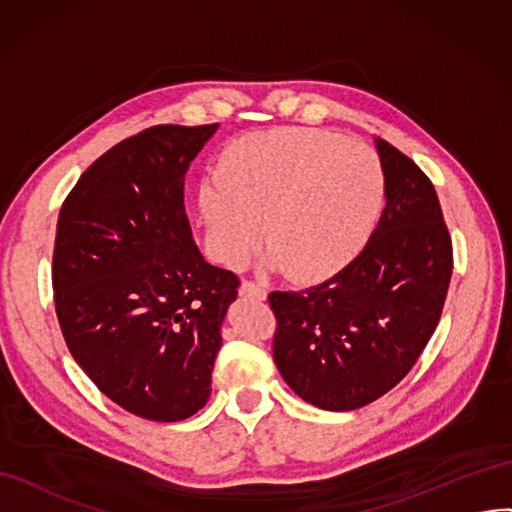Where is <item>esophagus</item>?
Returning <instances> with one entry per match:
<instances>
[{
	"label": "esophagus",
	"mask_w": 512,
	"mask_h": 512,
	"mask_svg": "<svg viewBox=\"0 0 512 512\" xmlns=\"http://www.w3.org/2000/svg\"><path fill=\"white\" fill-rule=\"evenodd\" d=\"M241 295L262 301V299H267V288L262 286V284L252 282V280H243V284H241Z\"/></svg>",
	"instance_id": "1"
}]
</instances>
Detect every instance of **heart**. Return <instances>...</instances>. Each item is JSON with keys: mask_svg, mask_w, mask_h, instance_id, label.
Segmentation results:
<instances>
[{"mask_svg": "<svg viewBox=\"0 0 512 512\" xmlns=\"http://www.w3.org/2000/svg\"><path fill=\"white\" fill-rule=\"evenodd\" d=\"M383 163L368 144L308 127L254 133L228 148L202 213L215 254L239 265L260 241L301 282L325 280L362 250L383 209Z\"/></svg>", "mask_w": 512, "mask_h": 512, "instance_id": "heart-1", "label": "heart"}]
</instances>
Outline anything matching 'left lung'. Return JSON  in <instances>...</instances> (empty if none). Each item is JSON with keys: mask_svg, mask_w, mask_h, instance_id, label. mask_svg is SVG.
<instances>
[{"mask_svg": "<svg viewBox=\"0 0 512 512\" xmlns=\"http://www.w3.org/2000/svg\"><path fill=\"white\" fill-rule=\"evenodd\" d=\"M385 209L366 247L334 278L269 295L273 359L288 388L327 411L359 409L403 379L439 323L452 241L428 176L375 140Z\"/></svg>", "mask_w": 512, "mask_h": 512, "instance_id": "8db88e82", "label": "left lung"}]
</instances>
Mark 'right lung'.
I'll return each mask as SVG.
<instances>
[{
  "mask_svg": "<svg viewBox=\"0 0 512 512\" xmlns=\"http://www.w3.org/2000/svg\"><path fill=\"white\" fill-rule=\"evenodd\" d=\"M219 124H159L81 174L62 204L51 282L66 347L107 398L178 422L202 409L239 278L206 262L185 174Z\"/></svg>",
  "mask_w": 512,
  "mask_h": 512,
  "instance_id": "add662e5",
  "label": "right lung"
}]
</instances>
